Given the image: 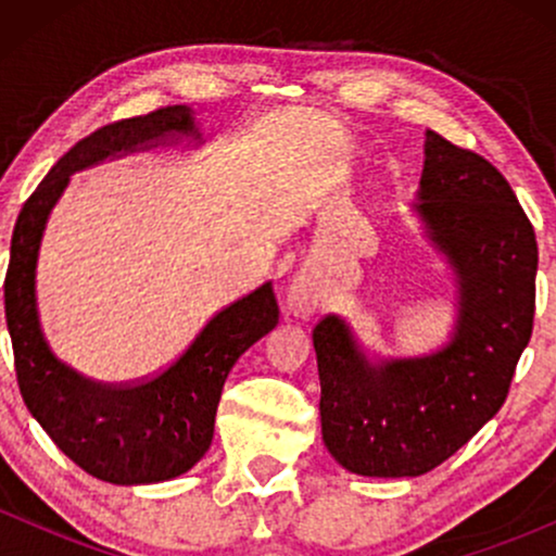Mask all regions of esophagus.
Listing matches in <instances>:
<instances>
[{"label":"esophagus","instance_id":"esophagus-1","mask_svg":"<svg viewBox=\"0 0 556 556\" xmlns=\"http://www.w3.org/2000/svg\"><path fill=\"white\" fill-rule=\"evenodd\" d=\"M318 308H321V292H318L314 279L300 274V277L292 279L290 287H287V295H285L287 316L311 318Z\"/></svg>","mask_w":556,"mask_h":556}]
</instances>
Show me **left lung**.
<instances>
[{
  "instance_id": "1",
  "label": "left lung",
  "mask_w": 556,
  "mask_h": 556,
  "mask_svg": "<svg viewBox=\"0 0 556 556\" xmlns=\"http://www.w3.org/2000/svg\"><path fill=\"white\" fill-rule=\"evenodd\" d=\"M416 216L455 277L450 342L389 358L342 316L314 329L321 437L344 470L416 478L500 413L533 331L535 232L509 182L473 151L426 130Z\"/></svg>"
}]
</instances>
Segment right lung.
Returning <instances> with one entry per match:
<instances>
[{
	"mask_svg": "<svg viewBox=\"0 0 556 556\" xmlns=\"http://www.w3.org/2000/svg\"><path fill=\"white\" fill-rule=\"evenodd\" d=\"M180 140H206L195 112L182 104L101 127L54 164L12 232L4 316L25 405L70 460L117 486L169 481L206 455L227 374L279 321L271 282H264L222 308L167 371L125 387L88 381L49 348L38 316L36 266L49 214L70 177L106 159Z\"/></svg>",
	"mask_w": 556,
	"mask_h": 556,
	"instance_id": "obj_1",
	"label": "right lung"
}]
</instances>
